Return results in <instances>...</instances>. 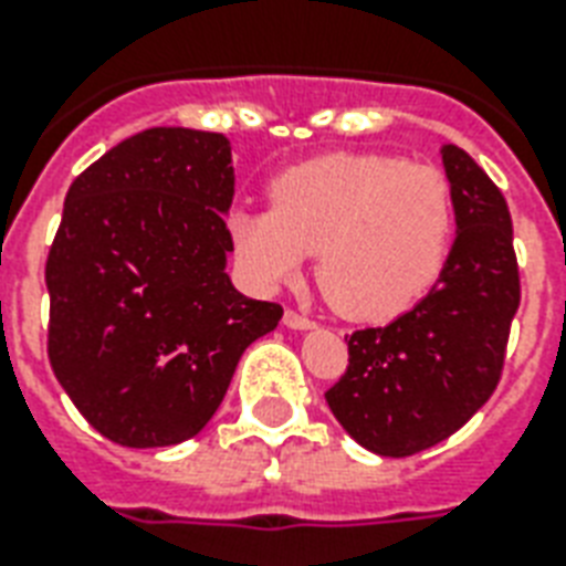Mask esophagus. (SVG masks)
I'll list each match as a JSON object with an SVG mask.
<instances>
[{"instance_id": "esophagus-1", "label": "esophagus", "mask_w": 566, "mask_h": 566, "mask_svg": "<svg viewBox=\"0 0 566 566\" xmlns=\"http://www.w3.org/2000/svg\"><path fill=\"white\" fill-rule=\"evenodd\" d=\"M284 326L296 328V332H308V328H314V319H308L300 311H284Z\"/></svg>"}]
</instances>
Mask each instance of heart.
Instances as JSON below:
<instances>
[{
    "label": "heart",
    "instance_id": "b5f03b06",
    "mask_svg": "<svg viewBox=\"0 0 566 566\" xmlns=\"http://www.w3.org/2000/svg\"><path fill=\"white\" fill-rule=\"evenodd\" d=\"M273 208H234L229 238L258 287L300 279L317 252V284L335 311L378 323L429 291L447 261L455 199L438 167L396 155H323L270 185Z\"/></svg>",
    "mask_w": 566,
    "mask_h": 566
}]
</instances>
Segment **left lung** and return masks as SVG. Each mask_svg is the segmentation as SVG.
<instances>
[{"label":"left lung","mask_w":566,"mask_h":566,"mask_svg":"<svg viewBox=\"0 0 566 566\" xmlns=\"http://www.w3.org/2000/svg\"><path fill=\"white\" fill-rule=\"evenodd\" d=\"M455 243L429 296L402 317L346 337L349 367L326 402L376 455L405 458L455 434L500 385L520 308L509 202L458 146H443Z\"/></svg>","instance_id":"8db88e82"}]
</instances>
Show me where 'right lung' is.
<instances>
[{
    "mask_svg": "<svg viewBox=\"0 0 566 566\" xmlns=\"http://www.w3.org/2000/svg\"><path fill=\"white\" fill-rule=\"evenodd\" d=\"M231 196L229 140L176 126L126 137L66 190L46 258L49 364L119 447L199 434L240 355L282 319L226 273Z\"/></svg>",
    "mask_w": 566,
    "mask_h": 566,
    "instance_id": "obj_1",
    "label": "right lung"
}]
</instances>
